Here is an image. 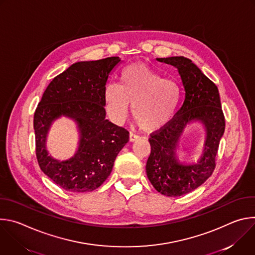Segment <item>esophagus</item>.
I'll list each match as a JSON object with an SVG mask.
<instances>
[{
  "label": "esophagus",
  "mask_w": 255,
  "mask_h": 255,
  "mask_svg": "<svg viewBox=\"0 0 255 255\" xmlns=\"http://www.w3.org/2000/svg\"><path fill=\"white\" fill-rule=\"evenodd\" d=\"M139 139H140V136H138L136 134H133V133L129 134V141L130 142H134V141H137Z\"/></svg>",
  "instance_id": "obj_1"
}]
</instances>
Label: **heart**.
Masks as SVG:
<instances>
[{
  "label": "heart",
  "instance_id": "b5f03b06",
  "mask_svg": "<svg viewBox=\"0 0 255 255\" xmlns=\"http://www.w3.org/2000/svg\"><path fill=\"white\" fill-rule=\"evenodd\" d=\"M180 98L178 85L163 77L148 65L134 63L125 67L120 76V86L109 84L105 101L109 116L121 124L129 114L146 132H155L173 118Z\"/></svg>",
  "mask_w": 255,
  "mask_h": 255
}]
</instances>
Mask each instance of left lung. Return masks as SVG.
<instances>
[{
    "instance_id": "left-lung-1",
    "label": "left lung",
    "mask_w": 255,
    "mask_h": 255,
    "mask_svg": "<svg viewBox=\"0 0 255 255\" xmlns=\"http://www.w3.org/2000/svg\"><path fill=\"white\" fill-rule=\"evenodd\" d=\"M156 59L177 68L185 89V100L171 121L151 133L146 173L158 193L179 197L196 190L212 175L225 131V118L217 86L191 59L184 56ZM194 121L201 122L206 130L204 152L197 164H181L175 153L177 143L186 125Z\"/></svg>"
}]
</instances>
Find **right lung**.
Returning a JSON list of instances; mask_svg holds the SVG:
<instances>
[{"mask_svg": "<svg viewBox=\"0 0 255 255\" xmlns=\"http://www.w3.org/2000/svg\"><path fill=\"white\" fill-rule=\"evenodd\" d=\"M121 61L117 56L71 64L46 88L34 113L36 156L41 170L61 189L85 193L98 189L110 175L129 132L106 119L108 78ZM61 116L74 120L80 132L75 157L59 162L48 155L47 133Z\"/></svg>", "mask_w": 255, "mask_h": 255, "instance_id": "obj_1", "label": "right lung"}]
</instances>
